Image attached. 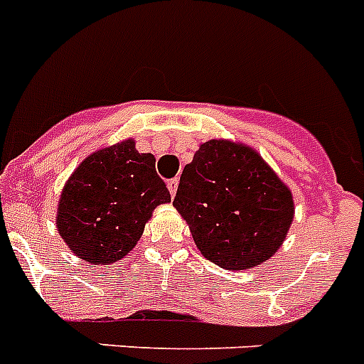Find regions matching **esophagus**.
<instances>
[{"label":"esophagus","mask_w":364,"mask_h":364,"mask_svg":"<svg viewBox=\"0 0 364 364\" xmlns=\"http://www.w3.org/2000/svg\"><path fill=\"white\" fill-rule=\"evenodd\" d=\"M167 188H169V193L175 197L176 195V189H178V178H173L167 182Z\"/></svg>","instance_id":"34e87169"}]
</instances>
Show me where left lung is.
<instances>
[{
    "label": "left lung",
    "mask_w": 364,
    "mask_h": 364,
    "mask_svg": "<svg viewBox=\"0 0 364 364\" xmlns=\"http://www.w3.org/2000/svg\"><path fill=\"white\" fill-rule=\"evenodd\" d=\"M173 206L206 259L247 271L271 259L294 219L293 193L262 154L232 139L200 144Z\"/></svg>",
    "instance_id": "8db88e82"
}]
</instances>
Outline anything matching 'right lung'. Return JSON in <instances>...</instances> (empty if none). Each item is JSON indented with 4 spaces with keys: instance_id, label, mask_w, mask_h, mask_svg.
I'll return each instance as SVG.
<instances>
[{
    "instance_id": "add662e5",
    "label": "right lung",
    "mask_w": 364,
    "mask_h": 364,
    "mask_svg": "<svg viewBox=\"0 0 364 364\" xmlns=\"http://www.w3.org/2000/svg\"><path fill=\"white\" fill-rule=\"evenodd\" d=\"M156 158L132 138L92 152L62 188L57 230L71 252L93 265L125 257L138 245L154 208L171 203Z\"/></svg>"
}]
</instances>
